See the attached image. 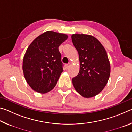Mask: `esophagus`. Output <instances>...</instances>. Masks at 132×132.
Returning <instances> with one entry per match:
<instances>
[{"label": "esophagus", "mask_w": 132, "mask_h": 132, "mask_svg": "<svg viewBox=\"0 0 132 132\" xmlns=\"http://www.w3.org/2000/svg\"><path fill=\"white\" fill-rule=\"evenodd\" d=\"M70 65H71V64H70V63H68V64H65V68H66V69H69V68H70Z\"/></svg>", "instance_id": "obj_1"}]
</instances>
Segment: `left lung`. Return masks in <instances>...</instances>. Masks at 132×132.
Here are the masks:
<instances>
[{
  "label": "left lung",
  "instance_id": "8db88e82",
  "mask_svg": "<svg viewBox=\"0 0 132 132\" xmlns=\"http://www.w3.org/2000/svg\"><path fill=\"white\" fill-rule=\"evenodd\" d=\"M71 39L80 60L79 73L72 79L73 86L83 97H94L103 90L110 76L107 53L101 42L91 35L73 34Z\"/></svg>",
  "mask_w": 132,
  "mask_h": 132
}]
</instances>
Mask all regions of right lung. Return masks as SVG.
<instances>
[{"label":"right lung","instance_id":"obj_1","mask_svg":"<svg viewBox=\"0 0 132 132\" xmlns=\"http://www.w3.org/2000/svg\"><path fill=\"white\" fill-rule=\"evenodd\" d=\"M68 37L64 34L47 31L29 45L23 58V70L32 90L44 94L55 87L63 71L58 48Z\"/></svg>","mask_w":132,"mask_h":132}]
</instances>
